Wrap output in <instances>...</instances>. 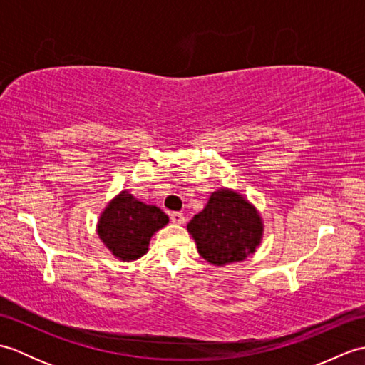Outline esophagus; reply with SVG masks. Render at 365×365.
Masks as SVG:
<instances>
[{"instance_id": "1", "label": "esophagus", "mask_w": 365, "mask_h": 365, "mask_svg": "<svg viewBox=\"0 0 365 365\" xmlns=\"http://www.w3.org/2000/svg\"><path fill=\"white\" fill-rule=\"evenodd\" d=\"M170 221H173L174 224H183L185 216L180 212H173V213H170Z\"/></svg>"}]
</instances>
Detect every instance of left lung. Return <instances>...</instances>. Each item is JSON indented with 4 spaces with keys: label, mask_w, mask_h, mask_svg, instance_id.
<instances>
[{
    "label": "left lung",
    "mask_w": 365,
    "mask_h": 365,
    "mask_svg": "<svg viewBox=\"0 0 365 365\" xmlns=\"http://www.w3.org/2000/svg\"><path fill=\"white\" fill-rule=\"evenodd\" d=\"M197 251L212 265L245 260L262 238V220L257 210L232 190L212 192L208 204L188 222Z\"/></svg>",
    "instance_id": "left-lung-1"
}]
</instances>
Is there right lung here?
<instances>
[{"mask_svg": "<svg viewBox=\"0 0 365 365\" xmlns=\"http://www.w3.org/2000/svg\"><path fill=\"white\" fill-rule=\"evenodd\" d=\"M168 221L158 207L139 202L128 191H122L100 216L97 232L115 257L130 262L143 257L152 235Z\"/></svg>", "mask_w": 365, "mask_h": 365, "instance_id": "obj_1", "label": "right lung"}]
</instances>
